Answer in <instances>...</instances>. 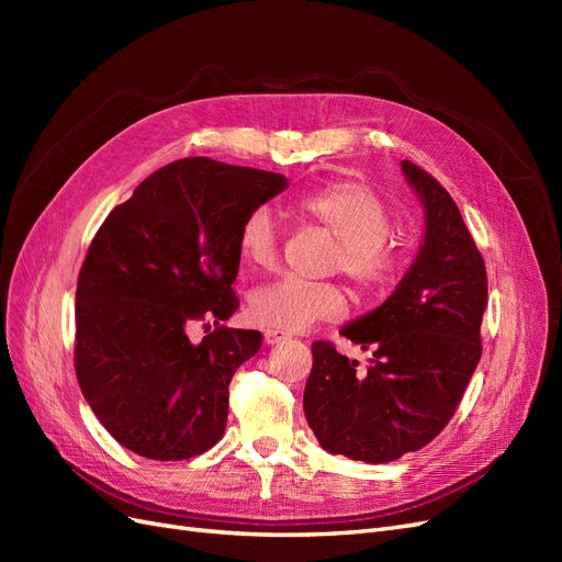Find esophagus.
I'll use <instances>...</instances> for the list:
<instances>
[{"label": "esophagus", "instance_id": "1", "mask_svg": "<svg viewBox=\"0 0 562 562\" xmlns=\"http://www.w3.org/2000/svg\"><path fill=\"white\" fill-rule=\"evenodd\" d=\"M285 339H291V335H288V333H283V330H274V328H269V330H265V345H267V347H274V345H281V342H285Z\"/></svg>", "mask_w": 562, "mask_h": 562}]
</instances>
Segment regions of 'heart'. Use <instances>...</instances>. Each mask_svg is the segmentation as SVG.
Instances as JSON below:
<instances>
[{
    "instance_id": "b5f03b06",
    "label": "heart",
    "mask_w": 562,
    "mask_h": 562,
    "mask_svg": "<svg viewBox=\"0 0 562 562\" xmlns=\"http://www.w3.org/2000/svg\"><path fill=\"white\" fill-rule=\"evenodd\" d=\"M293 211L335 236L330 269L356 285L363 300H382L403 274V255L389 239L386 201L361 180H333L295 199ZM239 255L250 267L277 262L279 234L267 209H252L239 227ZM347 312L345 291L335 283L281 277L255 288L248 314L260 326L297 333L316 321H337Z\"/></svg>"
}]
</instances>
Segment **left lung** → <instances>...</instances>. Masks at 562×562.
<instances>
[{
    "label": "left lung",
    "instance_id": "8db88e82",
    "mask_svg": "<svg viewBox=\"0 0 562 562\" xmlns=\"http://www.w3.org/2000/svg\"><path fill=\"white\" fill-rule=\"evenodd\" d=\"M424 206L413 267L375 312L342 333L370 349L368 370L314 342L304 417L323 450L368 464L415 452L446 429L481 361L487 274L457 203L434 176L401 161Z\"/></svg>",
    "mask_w": 562,
    "mask_h": 562
}]
</instances>
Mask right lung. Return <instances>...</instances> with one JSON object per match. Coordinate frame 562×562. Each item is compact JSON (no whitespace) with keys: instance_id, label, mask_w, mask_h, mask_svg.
Wrapping results in <instances>:
<instances>
[{"instance_id":"1","label":"right lung","mask_w":562,"mask_h":562,"mask_svg":"<svg viewBox=\"0 0 562 562\" xmlns=\"http://www.w3.org/2000/svg\"><path fill=\"white\" fill-rule=\"evenodd\" d=\"M288 187L281 173L209 157L168 164L105 217L77 281L75 370L100 424L131 452L178 462L227 427L229 382L260 330L220 326L239 297V227ZM211 317L199 346L186 328ZM211 328V326H209Z\"/></svg>"}]
</instances>
